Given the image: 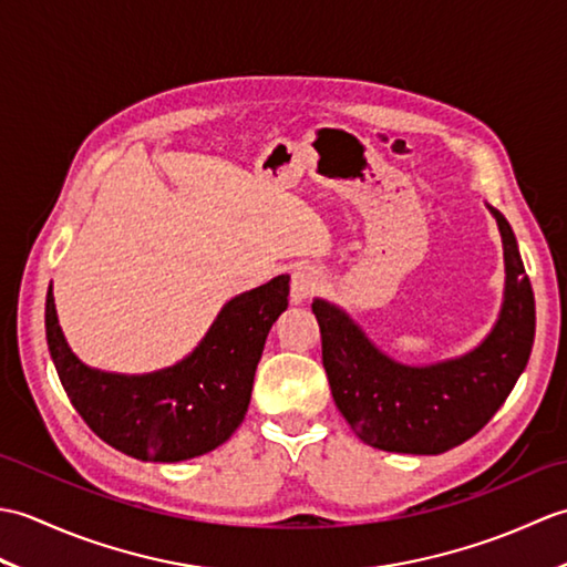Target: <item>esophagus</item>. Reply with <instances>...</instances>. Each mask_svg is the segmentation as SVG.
Returning <instances> with one entry per match:
<instances>
[{
    "mask_svg": "<svg viewBox=\"0 0 567 567\" xmlns=\"http://www.w3.org/2000/svg\"><path fill=\"white\" fill-rule=\"evenodd\" d=\"M319 287V275L315 268L309 265H299V268L292 270V280H290V299L295 305L305 302L311 295L317 292Z\"/></svg>",
    "mask_w": 567,
    "mask_h": 567,
    "instance_id": "34e87169",
    "label": "esophagus"
}]
</instances>
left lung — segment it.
Segmentation results:
<instances>
[{
    "label": "left lung",
    "instance_id": "obj_1",
    "mask_svg": "<svg viewBox=\"0 0 567 567\" xmlns=\"http://www.w3.org/2000/svg\"><path fill=\"white\" fill-rule=\"evenodd\" d=\"M499 224L507 290L499 321L475 351L412 368L380 353L341 309L315 299L333 402L360 441L392 453L436 455L473 439L507 400L532 355L536 305L509 221Z\"/></svg>",
    "mask_w": 567,
    "mask_h": 567
}]
</instances>
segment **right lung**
Here are the masks:
<instances>
[{"label": "right lung", "mask_w": 567, "mask_h": 567, "mask_svg": "<svg viewBox=\"0 0 567 567\" xmlns=\"http://www.w3.org/2000/svg\"><path fill=\"white\" fill-rule=\"evenodd\" d=\"M287 275L238 295L195 353L151 375H112L80 363L60 331L51 287L45 339L68 400L104 443L138 461L177 463L214 451L240 426L265 339L287 309Z\"/></svg>", "instance_id": "obj_1"}]
</instances>
